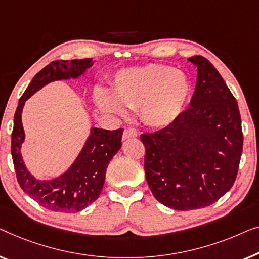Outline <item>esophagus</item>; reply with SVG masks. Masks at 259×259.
<instances>
[{"label":"esophagus","instance_id":"1","mask_svg":"<svg viewBox=\"0 0 259 259\" xmlns=\"http://www.w3.org/2000/svg\"><path fill=\"white\" fill-rule=\"evenodd\" d=\"M137 131L135 129H131V128H128L124 130V133H123V141L124 140H128V138H133V137H137Z\"/></svg>","mask_w":259,"mask_h":259}]
</instances>
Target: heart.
Masks as SVG:
<instances>
[{
	"label": "heart",
	"mask_w": 259,
	"mask_h": 259,
	"mask_svg": "<svg viewBox=\"0 0 259 259\" xmlns=\"http://www.w3.org/2000/svg\"><path fill=\"white\" fill-rule=\"evenodd\" d=\"M116 98L107 92H98L96 102L104 111L124 114L123 105L140 108L141 117L148 125L163 128L182 114L191 94L187 75L163 64H149L126 69L116 76Z\"/></svg>",
	"instance_id": "b5f03b06"
}]
</instances>
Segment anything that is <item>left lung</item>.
Wrapping results in <instances>:
<instances>
[{"label":"left lung","mask_w":259,"mask_h":259,"mask_svg":"<svg viewBox=\"0 0 259 259\" xmlns=\"http://www.w3.org/2000/svg\"><path fill=\"white\" fill-rule=\"evenodd\" d=\"M197 67L190 107L165 128L141 135L144 171L152 195L175 210L209 206L237 177L243 151L238 104L220 72L205 57Z\"/></svg>","instance_id":"8db88e82"}]
</instances>
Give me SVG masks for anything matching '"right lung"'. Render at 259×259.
Returning a JSON list of instances; mask_svg holds the SVG:
<instances>
[{"label":"right lung","instance_id":"1","mask_svg":"<svg viewBox=\"0 0 259 259\" xmlns=\"http://www.w3.org/2000/svg\"><path fill=\"white\" fill-rule=\"evenodd\" d=\"M92 65V58L52 62L32 78L14 116L12 156L17 182L22 190L39 205L56 212H78L96 201L103 188L109 162L122 145L123 129L93 128L84 148L67 172L53 181H38L29 174L21 156V144L24 141L22 109L25 101L43 85L57 79L78 77Z\"/></svg>","mask_w":259,"mask_h":259}]
</instances>
